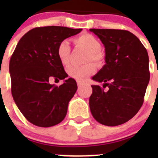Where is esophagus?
<instances>
[{"label":"esophagus","mask_w":158,"mask_h":158,"mask_svg":"<svg viewBox=\"0 0 158 158\" xmlns=\"http://www.w3.org/2000/svg\"><path fill=\"white\" fill-rule=\"evenodd\" d=\"M77 84L78 87H81V86L82 85V84H83V82L81 81H77Z\"/></svg>","instance_id":"1"}]
</instances>
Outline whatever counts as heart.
<instances>
[{"mask_svg": "<svg viewBox=\"0 0 158 158\" xmlns=\"http://www.w3.org/2000/svg\"><path fill=\"white\" fill-rule=\"evenodd\" d=\"M76 45L84 47L89 51L86 62L93 61L100 62L104 58L100 50L102 45L94 35L89 33H85L75 38L73 40ZM57 54L60 62L63 65H67L69 62L70 46L67 40H63L59 43L57 48ZM96 72V66L93 63H88L84 65H71L67 69L69 77L77 81H85L89 76Z\"/></svg>", "mask_w": 158, "mask_h": 158, "instance_id": "1", "label": "heart"}]
</instances>
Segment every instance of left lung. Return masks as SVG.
Instances as JSON below:
<instances>
[{"mask_svg":"<svg viewBox=\"0 0 158 158\" xmlns=\"http://www.w3.org/2000/svg\"><path fill=\"white\" fill-rule=\"evenodd\" d=\"M105 47L106 64L93 77L89 107L93 118L108 127L121 125L136 115L150 81L149 56L140 40L118 29H90ZM106 87L108 89H104Z\"/></svg>","mask_w":158,"mask_h":158,"instance_id":"obj_1","label":"left lung"}]
</instances>
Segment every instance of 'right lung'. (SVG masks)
Masks as SVG:
<instances>
[{
    "label": "right lung",
    "instance_id": "right-lung-1",
    "mask_svg": "<svg viewBox=\"0 0 158 158\" xmlns=\"http://www.w3.org/2000/svg\"><path fill=\"white\" fill-rule=\"evenodd\" d=\"M82 29L60 26L35 27L19 40L9 62L11 91L18 108L35 126L49 127L62 122L77 89L69 78L56 86L50 80L68 77L57 54L61 42Z\"/></svg>",
    "mask_w": 158,
    "mask_h": 158
}]
</instances>
